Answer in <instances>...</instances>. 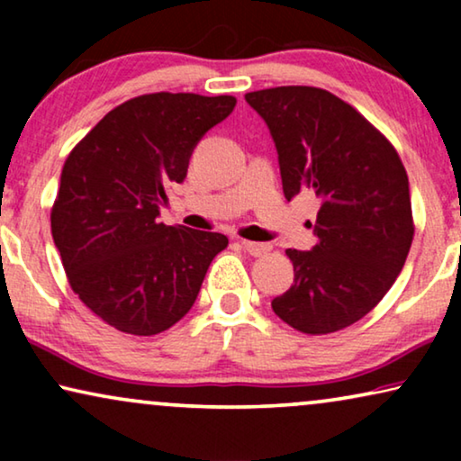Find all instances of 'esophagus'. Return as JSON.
Returning <instances> with one entry per match:
<instances>
[{"mask_svg":"<svg viewBox=\"0 0 461 461\" xmlns=\"http://www.w3.org/2000/svg\"><path fill=\"white\" fill-rule=\"evenodd\" d=\"M241 245H243V249L245 251H248V254L249 256H264V254H267V251L270 249V245H267V243H256V241H245V239H243V241H241Z\"/></svg>","mask_w":461,"mask_h":461,"instance_id":"esophagus-1","label":"esophagus"}]
</instances>
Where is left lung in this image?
I'll list each match as a JSON object with an SVG mask.
<instances>
[{
	"label": "left lung",
	"instance_id": "left-lung-1",
	"mask_svg": "<svg viewBox=\"0 0 461 461\" xmlns=\"http://www.w3.org/2000/svg\"><path fill=\"white\" fill-rule=\"evenodd\" d=\"M273 136L285 199H321L311 251L287 249L294 285L273 311L294 330L323 336L374 311L413 241L411 197L388 138L355 106L311 86L245 94Z\"/></svg>",
	"mask_w": 461,
	"mask_h": 461
}]
</instances>
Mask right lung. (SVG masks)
<instances>
[{"label":"right lung","instance_id":"obj_1","mask_svg":"<svg viewBox=\"0 0 461 461\" xmlns=\"http://www.w3.org/2000/svg\"><path fill=\"white\" fill-rule=\"evenodd\" d=\"M235 96L144 94L106 113L68 153L52 237L73 292L131 336H155L191 311L220 232L157 222L166 186L186 178L193 149Z\"/></svg>","mask_w":461,"mask_h":461}]
</instances>
